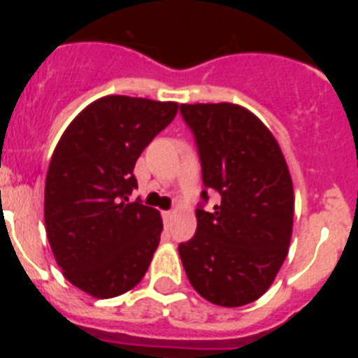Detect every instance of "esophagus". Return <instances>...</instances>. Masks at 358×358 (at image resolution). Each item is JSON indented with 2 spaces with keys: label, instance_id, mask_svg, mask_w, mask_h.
<instances>
[{
  "label": "esophagus",
  "instance_id": "esophagus-1",
  "mask_svg": "<svg viewBox=\"0 0 358 358\" xmlns=\"http://www.w3.org/2000/svg\"><path fill=\"white\" fill-rule=\"evenodd\" d=\"M161 215H163V220L166 222V220H170V217H172V211H163Z\"/></svg>",
  "mask_w": 358,
  "mask_h": 358
}]
</instances>
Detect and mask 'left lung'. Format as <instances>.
I'll return each instance as SVG.
<instances>
[{
  "label": "left lung",
  "instance_id": "1",
  "mask_svg": "<svg viewBox=\"0 0 358 358\" xmlns=\"http://www.w3.org/2000/svg\"><path fill=\"white\" fill-rule=\"evenodd\" d=\"M181 113L195 134L204 186L222 197L213 211H195L197 233L179 245L182 267L213 305H248L267 292L289 255L294 186L285 156L245 107L182 103Z\"/></svg>",
  "mask_w": 358,
  "mask_h": 358
}]
</instances>
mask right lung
<instances>
[{
    "instance_id": "1",
    "label": "right lung",
    "mask_w": 358,
    "mask_h": 358,
    "mask_svg": "<svg viewBox=\"0 0 358 358\" xmlns=\"http://www.w3.org/2000/svg\"><path fill=\"white\" fill-rule=\"evenodd\" d=\"M177 102L107 94L78 113L50 159L44 226L66 280L96 299L134 289L159 245V211L131 202L134 164Z\"/></svg>"
}]
</instances>
